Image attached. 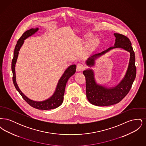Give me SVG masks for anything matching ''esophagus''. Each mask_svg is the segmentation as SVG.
Segmentation results:
<instances>
[{
  "instance_id": "1",
  "label": "esophagus",
  "mask_w": 146,
  "mask_h": 146,
  "mask_svg": "<svg viewBox=\"0 0 146 146\" xmlns=\"http://www.w3.org/2000/svg\"><path fill=\"white\" fill-rule=\"evenodd\" d=\"M85 66L82 64H78L76 66V70L77 71H83L84 69H85Z\"/></svg>"
}]
</instances>
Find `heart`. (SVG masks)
<instances>
[{
	"label": "heart",
	"mask_w": 146,
	"mask_h": 146,
	"mask_svg": "<svg viewBox=\"0 0 146 146\" xmlns=\"http://www.w3.org/2000/svg\"><path fill=\"white\" fill-rule=\"evenodd\" d=\"M91 38V35H86L84 36L83 39H80L81 41H83L84 40H88L89 39ZM97 40H93L91 42L90 44V48H92V46H95L96 44H97Z\"/></svg>",
	"instance_id": "1"
}]
</instances>
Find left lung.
Segmentation results:
<instances>
[{
  "label": "left lung",
  "mask_w": 146,
  "mask_h": 146,
  "mask_svg": "<svg viewBox=\"0 0 146 146\" xmlns=\"http://www.w3.org/2000/svg\"><path fill=\"white\" fill-rule=\"evenodd\" d=\"M114 35L115 37L114 46L91 56L86 60V64L89 67L94 66L96 58L115 48H121L130 52L129 63L125 76L120 83L109 88L96 83L94 72L91 69L84 70V75L86 79V97L91 104L97 106H108L119 103L129 93L136 78L135 56L130 40L124 35L119 33H114Z\"/></svg>",
  "instance_id": "obj_1"
}]
</instances>
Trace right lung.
Wrapping results in <instances>:
<instances>
[{
  "instance_id": "obj_1",
  "label": "right lung",
  "mask_w": 146,
  "mask_h": 146,
  "mask_svg": "<svg viewBox=\"0 0 146 146\" xmlns=\"http://www.w3.org/2000/svg\"><path fill=\"white\" fill-rule=\"evenodd\" d=\"M38 28H31V29L27 31L22 35L21 38L17 42V44L14 50V57L12 60L11 64V70L13 72V80L15 88L28 104H29L32 107L38 110H49L56 108L62 104L66 84L70 77L72 76L76 73V65H70L67 68V70L64 71L63 74L58 80L54 94L52 95V96H51L48 99L42 101H35L31 100L30 98L27 97L19 89L17 84L16 83L15 74V64L17 60L20 49L22 46L23 44L24 43V40L30 36L34 35L35 32H36L38 31Z\"/></svg>"
}]
</instances>
